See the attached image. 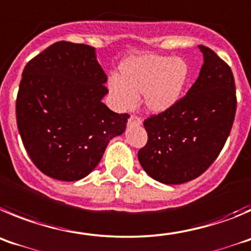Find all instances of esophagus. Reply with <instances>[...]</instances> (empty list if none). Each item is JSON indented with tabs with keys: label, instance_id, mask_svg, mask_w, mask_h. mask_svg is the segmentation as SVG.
<instances>
[{
	"label": "esophagus",
	"instance_id": "obj_1",
	"mask_svg": "<svg viewBox=\"0 0 251 251\" xmlns=\"http://www.w3.org/2000/svg\"><path fill=\"white\" fill-rule=\"evenodd\" d=\"M142 124V120L140 119L139 116H136V115H131L130 119H128L127 121V125L130 126H140Z\"/></svg>",
	"mask_w": 251,
	"mask_h": 251
}]
</instances>
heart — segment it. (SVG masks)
Masks as SVG:
<instances>
[{"mask_svg":"<svg viewBox=\"0 0 251 251\" xmlns=\"http://www.w3.org/2000/svg\"><path fill=\"white\" fill-rule=\"evenodd\" d=\"M190 76L186 61L162 55L131 56L121 62L119 77L109 78V90L120 110L127 111L144 96L146 109L160 114L181 98Z\"/></svg>","mask_w":251,"mask_h":251,"instance_id":"heart-1","label":"heart"}]
</instances>
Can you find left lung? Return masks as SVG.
Listing matches in <instances>:
<instances>
[{
  "instance_id": "1",
  "label": "left lung",
  "mask_w": 251,
  "mask_h": 251,
  "mask_svg": "<svg viewBox=\"0 0 251 251\" xmlns=\"http://www.w3.org/2000/svg\"><path fill=\"white\" fill-rule=\"evenodd\" d=\"M199 49L204 64L195 83L173 107L144 121L148 144L137 157L162 184H182L205 173L224 148L235 117L231 69L209 47Z\"/></svg>"
}]
</instances>
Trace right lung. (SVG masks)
I'll use <instances>...</instances> for the list:
<instances>
[{"instance_id": "right-lung-1", "label": "right lung", "mask_w": 251, "mask_h": 251, "mask_svg": "<svg viewBox=\"0 0 251 251\" xmlns=\"http://www.w3.org/2000/svg\"><path fill=\"white\" fill-rule=\"evenodd\" d=\"M107 76L94 47L60 41L28 61L16 100L22 142L36 168L62 181L89 175L128 114L102 102Z\"/></svg>"}]
</instances>
